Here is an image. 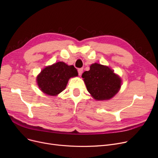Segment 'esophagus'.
Returning a JSON list of instances; mask_svg holds the SVG:
<instances>
[{
    "label": "esophagus",
    "mask_w": 158,
    "mask_h": 158,
    "mask_svg": "<svg viewBox=\"0 0 158 158\" xmlns=\"http://www.w3.org/2000/svg\"><path fill=\"white\" fill-rule=\"evenodd\" d=\"M82 72H83V70H82V69H78V73H79V76H81L82 73Z\"/></svg>",
    "instance_id": "34e87169"
}]
</instances>
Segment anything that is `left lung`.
Returning a JSON list of instances; mask_svg holds the SVG:
<instances>
[{"label":"left lung","instance_id":"1","mask_svg":"<svg viewBox=\"0 0 158 158\" xmlns=\"http://www.w3.org/2000/svg\"><path fill=\"white\" fill-rule=\"evenodd\" d=\"M88 92L97 101H106L113 98L120 89L122 80L107 66L94 63L89 71L82 75Z\"/></svg>","mask_w":158,"mask_h":158}]
</instances>
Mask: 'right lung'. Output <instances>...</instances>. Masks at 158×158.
<instances>
[{
    "instance_id": "right-lung-1",
    "label": "right lung",
    "mask_w": 158,
    "mask_h": 158,
    "mask_svg": "<svg viewBox=\"0 0 158 158\" xmlns=\"http://www.w3.org/2000/svg\"><path fill=\"white\" fill-rule=\"evenodd\" d=\"M77 76V69L73 65L60 61L46 66L38 74L36 81L44 94L56 96L65 89L70 78Z\"/></svg>"
}]
</instances>
